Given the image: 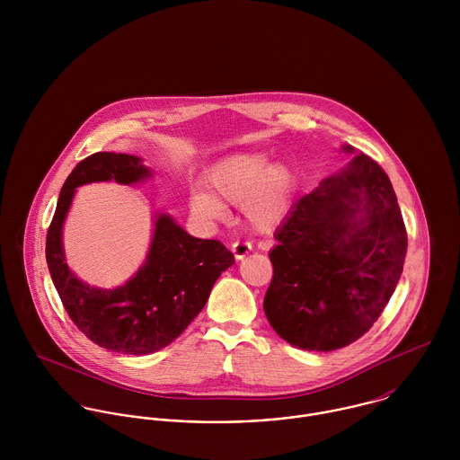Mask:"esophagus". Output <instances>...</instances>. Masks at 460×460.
<instances>
[{
	"mask_svg": "<svg viewBox=\"0 0 460 460\" xmlns=\"http://www.w3.org/2000/svg\"><path fill=\"white\" fill-rule=\"evenodd\" d=\"M250 252H252V244L250 243H243V241L232 243V253H234V257L237 261H243Z\"/></svg>",
	"mask_w": 460,
	"mask_h": 460,
	"instance_id": "obj_1",
	"label": "esophagus"
}]
</instances>
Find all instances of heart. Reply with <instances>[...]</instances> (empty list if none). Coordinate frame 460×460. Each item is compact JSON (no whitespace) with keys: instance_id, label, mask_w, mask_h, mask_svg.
Instances as JSON below:
<instances>
[{"instance_id":"heart-1","label":"heart","mask_w":460,"mask_h":460,"mask_svg":"<svg viewBox=\"0 0 460 460\" xmlns=\"http://www.w3.org/2000/svg\"><path fill=\"white\" fill-rule=\"evenodd\" d=\"M207 188L191 193L193 212L205 219L225 216V205L241 203L246 221L257 230L278 226L292 201L294 175L288 166L270 164L262 152H237L217 161L207 173Z\"/></svg>"}]
</instances>
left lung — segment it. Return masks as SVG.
Masks as SVG:
<instances>
[{"instance_id": "1", "label": "left lung", "mask_w": 460, "mask_h": 460, "mask_svg": "<svg viewBox=\"0 0 460 460\" xmlns=\"http://www.w3.org/2000/svg\"><path fill=\"white\" fill-rule=\"evenodd\" d=\"M274 239L265 317L290 345L319 352L350 345L374 326L407 253L394 186L365 154L299 198Z\"/></svg>"}]
</instances>
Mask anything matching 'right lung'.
Segmentation results:
<instances>
[{"label": "right lung", "mask_w": 460, "mask_h": 460, "mask_svg": "<svg viewBox=\"0 0 460 460\" xmlns=\"http://www.w3.org/2000/svg\"><path fill=\"white\" fill-rule=\"evenodd\" d=\"M150 175L136 155H88L66 177L46 239L48 267L70 321L99 347L134 356L152 354L181 336L205 306L219 274L235 262L223 243L197 239L168 214H159L146 261L126 285L104 290L72 274L62 228L75 188L102 181L136 184Z\"/></svg>", "instance_id": "obj_1"}]
</instances>
